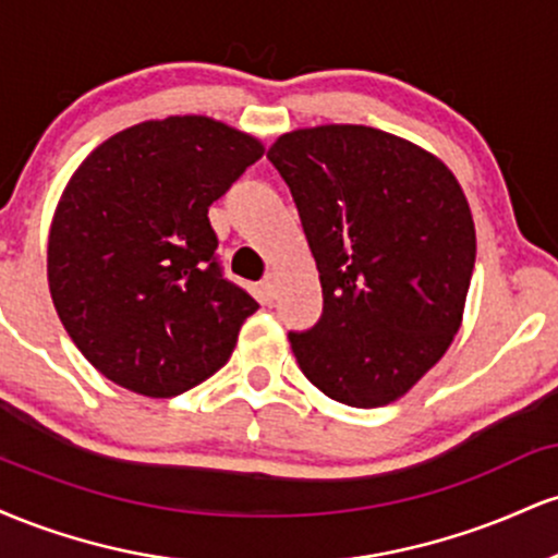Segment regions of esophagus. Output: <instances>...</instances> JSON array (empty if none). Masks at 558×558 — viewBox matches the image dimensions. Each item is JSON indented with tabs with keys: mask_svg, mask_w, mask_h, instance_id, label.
<instances>
[{
	"mask_svg": "<svg viewBox=\"0 0 558 558\" xmlns=\"http://www.w3.org/2000/svg\"><path fill=\"white\" fill-rule=\"evenodd\" d=\"M262 291H265L267 299H275V293H278V275L270 272L265 280H262Z\"/></svg>",
	"mask_w": 558,
	"mask_h": 558,
	"instance_id": "34e87169",
	"label": "esophagus"
}]
</instances>
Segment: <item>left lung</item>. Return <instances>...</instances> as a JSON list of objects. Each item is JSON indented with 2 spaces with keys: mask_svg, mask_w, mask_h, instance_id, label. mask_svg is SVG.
Instances as JSON below:
<instances>
[{
  "mask_svg": "<svg viewBox=\"0 0 558 558\" xmlns=\"http://www.w3.org/2000/svg\"><path fill=\"white\" fill-rule=\"evenodd\" d=\"M267 159L291 189L323 286L319 323L288 336L301 373L356 409L401 399L462 328L477 241L457 175L367 125L299 128Z\"/></svg>",
  "mask_w": 558,
  "mask_h": 558,
  "instance_id": "left-lung-1",
  "label": "left lung"
}]
</instances>
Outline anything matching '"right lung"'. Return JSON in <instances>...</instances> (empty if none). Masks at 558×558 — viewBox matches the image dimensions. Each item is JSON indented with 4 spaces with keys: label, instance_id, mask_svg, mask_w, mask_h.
<instances>
[{
    "label": "right lung",
    "instance_id": "1",
    "mask_svg": "<svg viewBox=\"0 0 558 558\" xmlns=\"http://www.w3.org/2000/svg\"><path fill=\"white\" fill-rule=\"evenodd\" d=\"M265 155L207 114L144 120L99 144L57 202L54 310L107 380L170 399L215 375L259 304L222 278L209 204Z\"/></svg>",
    "mask_w": 558,
    "mask_h": 558
}]
</instances>
